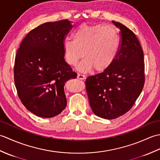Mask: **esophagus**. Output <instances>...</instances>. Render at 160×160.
Here are the masks:
<instances>
[{
	"instance_id": "1",
	"label": "esophagus",
	"mask_w": 160,
	"mask_h": 160,
	"mask_svg": "<svg viewBox=\"0 0 160 160\" xmlns=\"http://www.w3.org/2000/svg\"><path fill=\"white\" fill-rule=\"evenodd\" d=\"M77 78H78V79H79V80H84L86 78V77H85V76H84V75L80 74V73L78 74Z\"/></svg>"
}]
</instances>
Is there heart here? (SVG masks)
Instances as JSON below:
<instances>
[{
    "label": "heart",
    "instance_id": "heart-1",
    "mask_svg": "<svg viewBox=\"0 0 160 160\" xmlns=\"http://www.w3.org/2000/svg\"><path fill=\"white\" fill-rule=\"evenodd\" d=\"M118 29L111 25L82 24L73 33V40H64V59L70 66H75L82 56L84 59L78 66L81 72L93 69L104 71L113 63L120 49ZM83 53H82V52Z\"/></svg>",
    "mask_w": 160,
    "mask_h": 160
}]
</instances>
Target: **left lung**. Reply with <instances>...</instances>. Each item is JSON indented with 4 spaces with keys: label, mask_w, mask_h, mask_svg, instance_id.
<instances>
[{
    "label": "left lung",
    "mask_w": 160,
    "mask_h": 160,
    "mask_svg": "<svg viewBox=\"0 0 160 160\" xmlns=\"http://www.w3.org/2000/svg\"><path fill=\"white\" fill-rule=\"evenodd\" d=\"M120 45L112 65L85 81L89 104L93 113L111 120L125 114L133 106L145 82L144 52L136 36L122 23Z\"/></svg>",
    "instance_id": "1"
}]
</instances>
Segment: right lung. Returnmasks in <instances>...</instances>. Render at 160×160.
<instances>
[{
	"mask_svg": "<svg viewBox=\"0 0 160 160\" xmlns=\"http://www.w3.org/2000/svg\"><path fill=\"white\" fill-rule=\"evenodd\" d=\"M72 28L68 20L43 23L27 34L17 51V93L27 109L38 117L53 118L67 106L64 84L77 73L64 60L62 44Z\"/></svg>",
	"mask_w": 160,
	"mask_h": 160,
	"instance_id": "add662e5",
	"label": "right lung"
}]
</instances>
